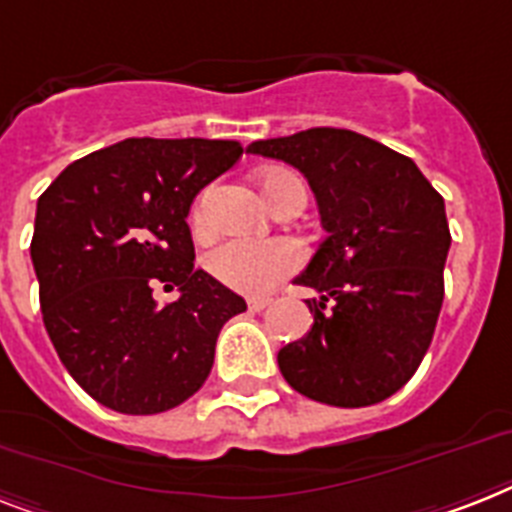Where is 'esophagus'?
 Listing matches in <instances>:
<instances>
[{"label": "esophagus", "mask_w": 512, "mask_h": 512, "mask_svg": "<svg viewBox=\"0 0 512 512\" xmlns=\"http://www.w3.org/2000/svg\"><path fill=\"white\" fill-rule=\"evenodd\" d=\"M247 305H249V310H252V313H263V310H268V307L273 305V299H270V297H252Z\"/></svg>", "instance_id": "obj_1"}]
</instances>
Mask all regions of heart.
<instances>
[{
	"label": "heart",
	"instance_id": "obj_1",
	"mask_svg": "<svg viewBox=\"0 0 512 512\" xmlns=\"http://www.w3.org/2000/svg\"><path fill=\"white\" fill-rule=\"evenodd\" d=\"M260 189L270 207L281 205L292 191H305V184L289 170H268L260 178ZM194 226H205L202 207L194 213ZM207 270L215 281L242 294H268L286 276L302 265V249L289 239H228L207 255Z\"/></svg>",
	"mask_w": 512,
	"mask_h": 512
}]
</instances>
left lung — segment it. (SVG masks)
<instances>
[{"instance_id": "obj_1", "label": "left lung", "mask_w": 512, "mask_h": 512, "mask_svg": "<svg viewBox=\"0 0 512 512\" xmlns=\"http://www.w3.org/2000/svg\"><path fill=\"white\" fill-rule=\"evenodd\" d=\"M313 189L326 239L294 281L313 326L278 352L292 389L315 402L365 407L410 381L444 299L450 226L444 199L410 157L347 128L252 141Z\"/></svg>"}]
</instances>
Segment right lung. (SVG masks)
I'll return each mask as SVG.
<instances>
[{"mask_svg": "<svg viewBox=\"0 0 512 512\" xmlns=\"http://www.w3.org/2000/svg\"><path fill=\"white\" fill-rule=\"evenodd\" d=\"M239 141L126 139L70 162L39 197L31 260L62 365L99 405L155 415L210 376L239 294L194 268L189 210ZM182 297L160 308L154 286Z\"/></svg>", "mask_w": 512, "mask_h": 512, "instance_id": "right-lung-1", "label": "right lung"}]
</instances>
